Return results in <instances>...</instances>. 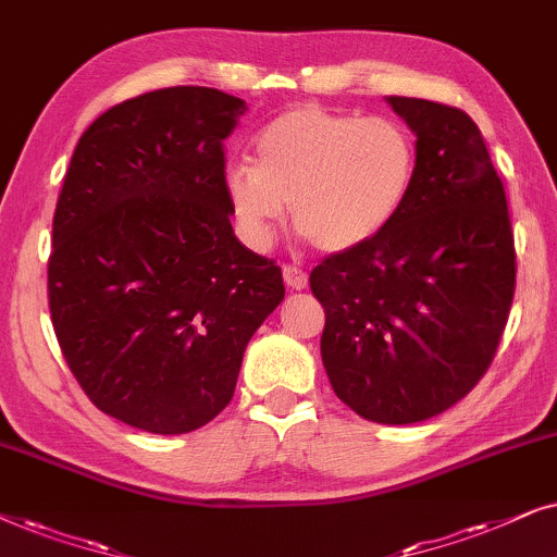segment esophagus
I'll list each match as a JSON object with an SVG mask.
<instances>
[{
	"label": "esophagus",
	"instance_id": "34e87169",
	"mask_svg": "<svg viewBox=\"0 0 557 557\" xmlns=\"http://www.w3.org/2000/svg\"><path fill=\"white\" fill-rule=\"evenodd\" d=\"M283 277H285V285L293 287V290H302V287L308 285V272L300 270V267H295V264L283 267Z\"/></svg>",
	"mask_w": 557,
	"mask_h": 557
}]
</instances>
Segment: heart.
Segmentation results:
<instances>
[{
	"mask_svg": "<svg viewBox=\"0 0 557 557\" xmlns=\"http://www.w3.org/2000/svg\"><path fill=\"white\" fill-rule=\"evenodd\" d=\"M255 162H232L224 190L257 247L293 203L298 234L321 251H348L382 234L410 198L418 150L405 124L306 103L267 122Z\"/></svg>",
	"mask_w": 557,
	"mask_h": 557,
	"instance_id": "heart-1",
	"label": "heart"
}]
</instances>
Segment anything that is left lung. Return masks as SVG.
<instances>
[{
	"mask_svg": "<svg viewBox=\"0 0 557 557\" xmlns=\"http://www.w3.org/2000/svg\"><path fill=\"white\" fill-rule=\"evenodd\" d=\"M418 143L410 198L361 247L325 257L310 290L325 310L321 356L356 414L435 418L492 364L515 298V234L502 177L473 119L387 96Z\"/></svg>",
	"mask_w": 557,
	"mask_h": 557,
	"instance_id": "1",
	"label": "left lung"
}]
</instances>
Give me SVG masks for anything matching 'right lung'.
<instances>
[{
  "instance_id": "right-lung-1",
  "label": "right lung",
  "mask_w": 557,
  "mask_h": 557,
  "mask_svg": "<svg viewBox=\"0 0 557 557\" xmlns=\"http://www.w3.org/2000/svg\"><path fill=\"white\" fill-rule=\"evenodd\" d=\"M244 111L206 86L116 103L81 135L58 196V344L88 399L147 433L216 418L249 338L285 298L283 270L232 228L224 139Z\"/></svg>"
}]
</instances>
